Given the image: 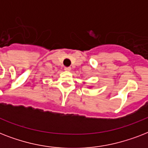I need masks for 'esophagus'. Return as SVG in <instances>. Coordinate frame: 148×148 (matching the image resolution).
I'll list each match as a JSON object with an SVG mask.
<instances>
[{"label": "esophagus", "instance_id": "esophagus-1", "mask_svg": "<svg viewBox=\"0 0 148 148\" xmlns=\"http://www.w3.org/2000/svg\"><path fill=\"white\" fill-rule=\"evenodd\" d=\"M71 68L70 67H64V70L65 71H71Z\"/></svg>", "mask_w": 148, "mask_h": 148}]
</instances>
